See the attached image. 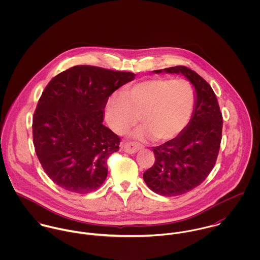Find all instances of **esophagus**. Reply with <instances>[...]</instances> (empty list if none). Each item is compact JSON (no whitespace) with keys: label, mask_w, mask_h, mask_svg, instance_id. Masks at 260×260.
I'll return each mask as SVG.
<instances>
[{"label":"esophagus","mask_w":260,"mask_h":260,"mask_svg":"<svg viewBox=\"0 0 260 260\" xmlns=\"http://www.w3.org/2000/svg\"><path fill=\"white\" fill-rule=\"evenodd\" d=\"M121 148L126 153L133 154V153H136L139 149L141 148V146L137 143H134V142H126V143L122 144Z\"/></svg>","instance_id":"34e87169"}]
</instances>
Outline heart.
I'll return each instance as SVG.
<instances>
[{
	"label": "heart",
	"mask_w": 260,
	"mask_h": 260,
	"mask_svg": "<svg viewBox=\"0 0 260 260\" xmlns=\"http://www.w3.org/2000/svg\"><path fill=\"white\" fill-rule=\"evenodd\" d=\"M194 89L185 79L154 78L113 94L106 105L112 130L123 134L139 121L134 137L163 141L177 135L193 111Z\"/></svg>",
	"instance_id": "b5f03b06"
}]
</instances>
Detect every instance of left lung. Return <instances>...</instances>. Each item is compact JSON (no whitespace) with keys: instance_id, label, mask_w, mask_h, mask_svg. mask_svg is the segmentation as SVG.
I'll list each match as a JSON object with an SVG mask.
<instances>
[{"instance_id":"1","label":"left lung","mask_w":260,"mask_h":260,"mask_svg":"<svg viewBox=\"0 0 260 260\" xmlns=\"http://www.w3.org/2000/svg\"><path fill=\"white\" fill-rule=\"evenodd\" d=\"M184 75L194 87L189 123L173 139L153 147L155 162L143 174L149 188L162 196H178L200 185L213 169L222 138V114L211 86L195 71L175 66L154 73Z\"/></svg>"}]
</instances>
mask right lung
<instances>
[{
  "label": "right lung",
  "mask_w": 260,
  "mask_h": 260,
  "mask_svg": "<svg viewBox=\"0 0 260 260\" xmlns=\"http://www.w3.org/2000/svg\"><path fill=\"white\" fill-rule=\"evenodd\" d=\"M131 72L74 66L54 77L33 116V142L50 179L79 194L97 190L108 174L107 160L120 138L103 125L109 96L135 79Z\"/></svg>",
  "instance_id": "obj_1"
}]
</instances>
